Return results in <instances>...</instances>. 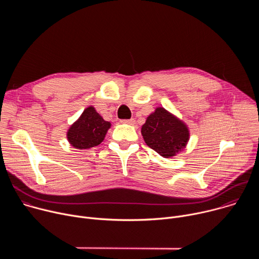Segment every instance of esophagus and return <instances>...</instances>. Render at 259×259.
I'll use <instances>...</instances> for the list:
<instances>
[{"instance_id": "1", "label": "esophagus", "mask_w": 259, "mask_h": 259, "mask_svg": "<svg viewBox=\"0 0 259 259\" xmlns=\"http://www.w3.org/2000/svg\"><path fill=\"white\" fill-rule=\"evenodd\" d=\"M121 123L124 124H129V125H134L135 124V120L134 119H129V120H122Z\"/></svg>"}]
</instances>
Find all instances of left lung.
I'll return each instance as SVG.
<instances>
[{"instance_id":"1","label":"left lung","mask_w":259,"mask_h":259,"mask_svg":"<svg viewBox=\"0 0 259 259\" xmlns=\"http://www.w3.org/2000/svg\"><path fill=\"white\" fill-rule=\"evenodd\" d=\"M145 143L164 158L174 157L190 138L186 124L163 107H157L141 128Z\"/></svg>"}]
</instances>
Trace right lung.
<instances>
[{"instance_id": "1", "label": "right lung", "mask_w": 259, "mask_h": 259, "mask_svg": "<svg viewBox=\"0 0 259 259\" xmlns=\"http://www.w3.org/2000/svg\"><path fill=\"white\" fill-rule=\"evenodd\" d=\"M109 128L110 123L104 121L93 106H89L68 129L67 139L76 149H90L103 141Z\"/></svg>"}]
</instances>
